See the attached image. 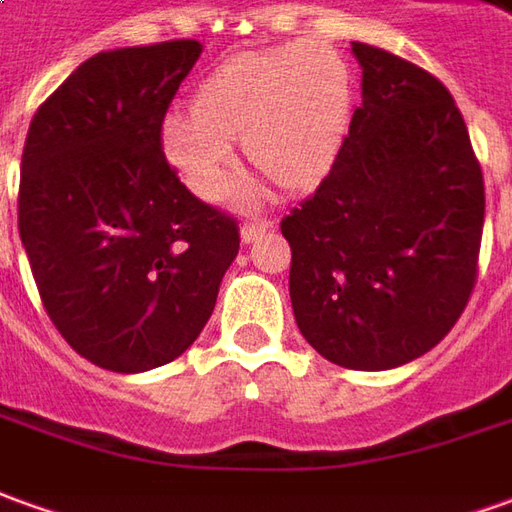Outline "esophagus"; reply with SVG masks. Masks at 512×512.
Returning <instances> with one entry per match:
<instances>
[{
    "label": "esophagus",
    "instance_id": "1",
    "mask_svg": "<svg viewBox=\"0 0 512 512\" xmlns=\"http://www.w3.org/2000/svg\"><path fill=\"white\" fill-rule=\"evenodd\" d=\"M273 228V222L270 220H248L242 225V239L245 242H253V239H259L262 234H267Z\"/></svg>",
    "mask_w": 512,
    "mask_h": 512
}]
</instances>
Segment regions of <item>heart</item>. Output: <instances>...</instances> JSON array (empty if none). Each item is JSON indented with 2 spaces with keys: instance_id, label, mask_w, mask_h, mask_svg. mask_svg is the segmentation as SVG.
Returning a JSON list of instances; mask_svg holds the SVG:
<instances>
[{
  "instance_id": "heart-1",
  "label": "heart",
  "mask_w": 512,
  "mask_h": 512,
  "mask_svg": "<svg viewBox=\"0 0 512 512\" xmlns=\"http://www.w3.org/2000/svg\"><path fill=\"white\" fill-rule=\"evenodd\" d=\"M351 69L323 44H287L239 55L195 91V111H169L161 144L186 186L220 200L239 178L234 142L264 175L301 189L340 150L351 114Z\"/></svg>"
}]
</instances>
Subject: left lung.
<instances>
[{
	"label": "left lung",
	"instance_id": "left-lung-1",
	"mask_svg": "<svg viewBox=\"0 0 512 512\" xmlns=\"http://www.w3.org/2000/svg\"><path fill=\"white\" fill-rule=\"evenodd\" d=\"M362 105L315 195L281 220L295 323L351 370L412 362L477 284L485 183L463 114L435 74L370 44Z\"/></svg>",
	"mask_w": 512,
	"mask_h": 512
}]
</instances>
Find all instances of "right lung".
<instances>
[{
    "label": "right lung",
    "mask_w": 512,
    "mask_h": 512,
    "mask_svg": "<svg viewBox=\"0 0 512 512\" xmlns=\"http://www.w3.org/2000/svg\"><path fill=\"white\" fill-rule=\"evenodd\" d=\"M203 47L100 52L35 111L19 234L41 303L80 357L114 373L167 365L214 312L239 225L169 167L161 122Z\"/></svg>",
    "instance_id": "obj_1"
}]
</instances>
